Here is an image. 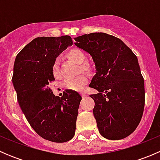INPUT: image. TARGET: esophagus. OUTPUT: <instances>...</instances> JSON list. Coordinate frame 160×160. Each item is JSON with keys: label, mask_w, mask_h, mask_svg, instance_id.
Returning <instances> with one entry per match:
<instances>
[{"label": "esophagus", "mask_w": 160, "mask_h": 160, "mask_svg": "<svg viewBox=\"0 0 160 160\" xmlns=\"http://www.w3.org/2000/svg\"><path fill=\"white\" fill-rule=\"evenodd\" d=\"M80 94H81V96L83 97V98H85V97L87 96V93H85V92H83V91L80 92Z\"/></svg>", "instance_id": "obj_1"}]
</instances>
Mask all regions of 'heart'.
Listing matches in <instances>:
<instances>
[{"label":"heart","instance_id":"obj_1","mask_svg":"<svg viewBox=\"0 0 160 160\" xmlns=\"http://www.w3.org/2000/svg\"><path fill=\"white\" fill-rule=\"evenodd\" d=\"M67 56L71 60L74 61L77 63L80 64V67L82 71L90 72L93 69L91 64L88 62H84L86 59V55L81 49L77 48H72L69 50L67 53ZM52 73L53 77L56 79L61 77V70L59 67V61L56 59L52 66ZM88 77L85 74H81L77 77L67 79L63 83V87L67 89L72 90H81L84 88L85 85L88 83Z\"/></svg>","mask_w":160,"mask_h":160}]
</instances>
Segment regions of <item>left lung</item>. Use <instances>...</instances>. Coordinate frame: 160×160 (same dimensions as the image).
Instances as JSON below:
<instances>
[{
  "label": "left lung",
  "instance_id": "obj_1",
  "mask_svg": "<svg viewBox=\"0 0 160 160\" xmlns=\"http://www.w3.org/2000/svg\"><path fill=\"white\" fill-rule=\"evenodd\" d=\"M76 46L91 55L97 72L90 87L98 90L90 97L100 134L122 139L134 132L145 107L144 79L137 56L120 38L103 32L75 38Z\"/></svg>",
  "mask_w": 160,
  "mask_h": 160
}]
</instances>
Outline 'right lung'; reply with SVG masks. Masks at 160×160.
<instances>
[{
	"label": "right lung",
	"mask_w": 160,
	"mask_h": 160,
	"mask_svg": "<svg viewBox=\"0 0 160 160\" xmlns=\"http://www.w3.org/2000/svg\"><path fill=\"white\" fill-rule=\"evenodd\" d=\"M71 45L69 35L38 37L19 52L14 64L12 83L21 109L35 132L53 142L72 138L82 99L70 90L55 96L49 87L55 80L52 66L56 56Z\"/></svg>",
	"instance_id": "obj_1"
}]
</instances>
